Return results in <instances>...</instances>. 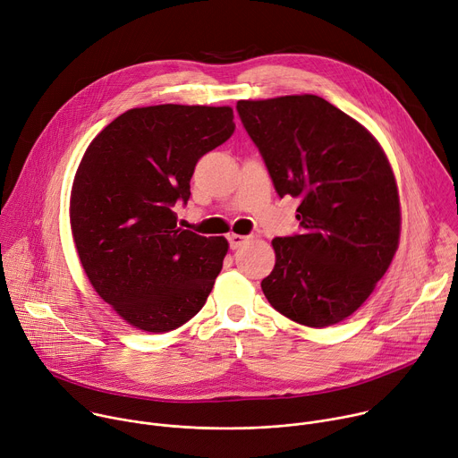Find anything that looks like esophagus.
<instances>
[{
  "instance_id": "34e87169",
  "label": "esophagus",
  "mask_w": 458,
  "mask_h": 458,
  "mask_svg": "<svg viewBox=\"0 0 458 458\" xmlns=\"http://www.w3.org/2000/svg\"><path fill=\"white\" fill-rule=\"evenodd\" d=\"M248 241V237L244 235H239V233H230L228 235V242H230V248L232 250H237L241 244H244Z\"/></svg>"
}]
</instances>
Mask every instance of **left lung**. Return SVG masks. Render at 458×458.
<instances>
[{
	"label": "left lung",
	"instance_id": "1",
	"mask_svg": "<svg viewBox=\"0 0 458 458\" xmlns=\"http://www.w3.org/2000/svg\"><path fill=\"white\" fill-rule=\"evenodd\" d=\"M279 198L301 201V233L276 237L263 279L284 317L324 328L350 317L391 265L401 235L397 182L368 130L311 94L237 101Z\"/></svg>",
	"mask_w": 458,
	"mask_h": 458
}]
</instances>
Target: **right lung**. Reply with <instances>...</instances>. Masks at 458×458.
Instances as JSON below:
<instances>
[{"mask_svg": "<svg viewBox=\"0 0 458 458\" xmlns=\"http://www.w3.org/2000/svg\"><path fill=\"white\" fill-rule=\"evenodd\" d=\"M230 106L156 105L115 117L89 145L71 225L83 270L128 324L152 334L198 313L223 268L225 237L177 228L198 161L233 134Z\"/></svg>", "mask_w": 458, "mask_h": 458, "instance_id": "right-lung-1", "label": "right lung"}]
</instances>
